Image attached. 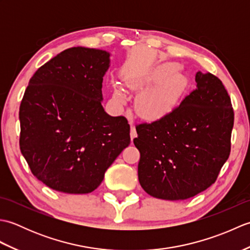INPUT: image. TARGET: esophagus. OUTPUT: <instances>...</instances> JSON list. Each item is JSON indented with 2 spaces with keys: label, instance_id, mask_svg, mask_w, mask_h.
<instances>
[{
  "label": "esophagus",
  "instance_id": "1",
  "mask_svg": "<svg viewBox=\"0 0 250 250\" xmlns=\"http://www.w3.org/2000/svg\"><path fill=\"white\" fill-rule=\"evenodd\" d=\"M130 125H131V132H130V135H131V140H134L135 137L137 136L136 133V130H135V126L133 125V121L130 120Z\"/></svg>",
  "mask_w": 250,
  "mask_h": 250
}]
</instances>
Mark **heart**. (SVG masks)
I'll return each instance as SVG.
<instances>
[{
    "instance_id": "b5f03b06",
    "label": "heart",
    "mask_w": 250,
    "mask_h": 250,
    "mask_svg": "<svg viewBox=\"0 0 250 250\" xmlns=\"http://www.w3.org/2000/svg\"><path fill=\"white\" fill-rule=\"evenodd\" d=\"M175 66L166 65L153 74V78H160L171 75ZM139 83H131L132 87H136ZM179 97V87L174 81L164 83L152 91L144 93L139 98L136 102V111L143 118L146 120H158L167 115L169 109L176 102ZM114 99L116 102L122 103L125 99L124 91L116 87L114 91Z\"/></svg>"
}]
</instances>
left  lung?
<instances>
[{"mask_svg":"<svg viewBox=\"0 0 250 250\" xmlns=\"http://www.w3.org/2000/svg\"><path fill=\"white\" fill-rule=\"evenodd\" d=\"M195 83L162 118L136 125L139 182L153 198H192L216 182L230 156L234 113L229 94L210 73L199 71Z\"/></svg>","mask_w":250,"mask_h":250,"instance_id":"8db88e82","label":"left lung"}]
</instances>
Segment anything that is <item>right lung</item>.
Masks as SVG:
<instances>
[{
  "label": "right lung",
  "mask_w": 250,
  "mask_h": 250,
  "mask_svg": "<svg viewBox=\"0 0 250 250\" xmlns=\"http://www.w3.org/2000/svg\"><path fill=\"white\" fill-rule=\"evenodd\" d=\"M105 50L72 47L52 58L29 82L19 109L20 150L32 174L64 193L92 192L130 145L124 116L102 106L109 67Z\"/></svg>",
  "instance_id": "1"
}]
</instances>
